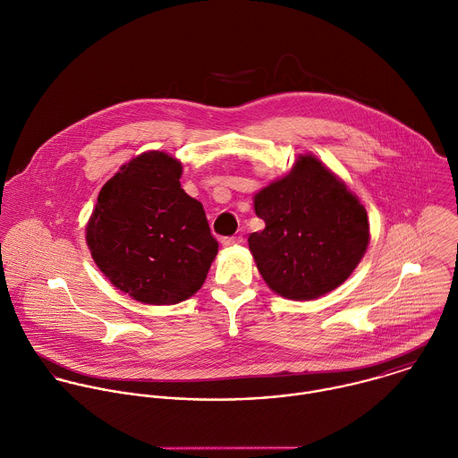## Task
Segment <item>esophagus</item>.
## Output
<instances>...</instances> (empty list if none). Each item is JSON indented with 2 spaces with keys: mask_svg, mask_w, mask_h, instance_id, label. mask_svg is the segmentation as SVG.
Returning <instances> with one entry per match:
<instances>
[{
  "mask_svg": "<svg viewBox=\"0 0 458 458\" xmlns=\"http://www.w3.org/2000/svg\"><path fill=\"white\" fill-rule=\"evenodd\" d=\"M242 243H243L242 236H229V238L222 240L224 247H236V245H242Z\"/></svg>",
  "mask_w": 458,
  "mask_h": 458,
  "instance_id": "esophagus-1",
  "label": "esophagus"
}]
</instances>
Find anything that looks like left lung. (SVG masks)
Returning <instances> with one entry per match:
<instances>
[{"mask_svg": "<svg viewBox=\"0 0 458 458\" xmlns=\"http://www.w3.org/2000/svg\"><path fill=\"white\" fill-rule=\"evenodd\" d=\"M265 229L249 250L268 288L292 301H313L338 288L361 261L369 240L358 197L313 154L254 195Z\"/></svg>", "mask_w": 458, "mask_h": 458, "instance_id": "obj_1", "label": "left lung"}]
</instances>
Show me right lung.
Masks as SVG:
<instances>
[{
	"label": "right lung",
	"mask_w": 458,
	"mask_h": 458,
	"mask_svg": "<svg viewBox=\"0 0 458 458\" xmlns=\"http://www.w3.org/2000/svg\"><path fill=\"white\" fill-rule=\"evenodd\" d=\"M182 163L148 150L100 190L86 242L102 274L141 304L168 306L197 293L218 252L204 208L181 188Z\"/></svg>",
	"instance_id": "add662e5"
}]
</instances>
